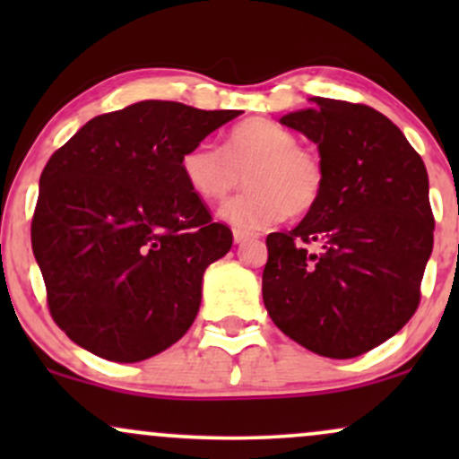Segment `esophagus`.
I'll use <instances>...</instances> for the list:
<instances>
[{"mask_svg": "<svg viewBox=\"0 0 459 459\" xmlns=\"http://www.w3.org/2000/svg\"><path fill=\"white\" fill-rule=\"evenodd\" d=\"M252 237V233H246V230H233V239H235V244L239 246V244H244V241H247Z\"/></svg>", "mask_w": 459, "mask_h": 459, "instance_id": "34e87169", "label": "esophagus"}]
</instances>
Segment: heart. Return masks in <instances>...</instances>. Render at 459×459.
<instances>
[{"label":"heart","instance_id":"heart-1","mask_svg":"<svg viewBox=\"0 0 459 459\" xmlns=\"http://www.w3.org/2000/svg\"><path fill=\"white\" fill-rule=\"evenodd\" d=\"M181 172L198 198L215 203L239 183L247 187L220 207L218 218L237 230H259L287 213L313 212L324 194L319 157L298 146L296 134L267 118H250L226 134L222 151L212 142L189 146Z\"/></svg>","mask_w":459,"mask_h":459}]
</instances>
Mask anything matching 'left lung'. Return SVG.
I'll list each match as a JSON object with an SVG mask.
<instances>
[{
	"label": "left lung",
	"instance_id": "left-lung-1",
	"mask_svg": "<svg viewBox=\"0 0 459 459\" xmlns=\"http://www.w3.org/2000/svg\"><path fill=\"white\" fill-rule=\"evenodd\" d=\"M313 103L281 125L317 144L324 194L296 229L267 235L263 302L289 339L345 360L397 334L419 307L434 247L429 178L377 109Z\"/></svg>",
	"mask_w": 459,
	"mask_h": 459
}]
</instances>
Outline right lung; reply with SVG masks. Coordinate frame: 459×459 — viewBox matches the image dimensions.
<instances>
[{
	"label": "right lung",
	"mask_w": 459,
	"mask_h": 459,
	"mask_svg": "<svg viewBox=\"0 0 459 459\" xmlns=\"http://www.w3.org/2000/svg\"><path fill=\"white\" fill-rule=\"evenodd\" d=\"M239 114L140 101L88 120L51 155L31 250L51 317L73 343L140 362L189 330L203 273L233 233L189 189L181 157Z\"/></svg>",
	"instance_id": "obj_1"
}]
</instances>
